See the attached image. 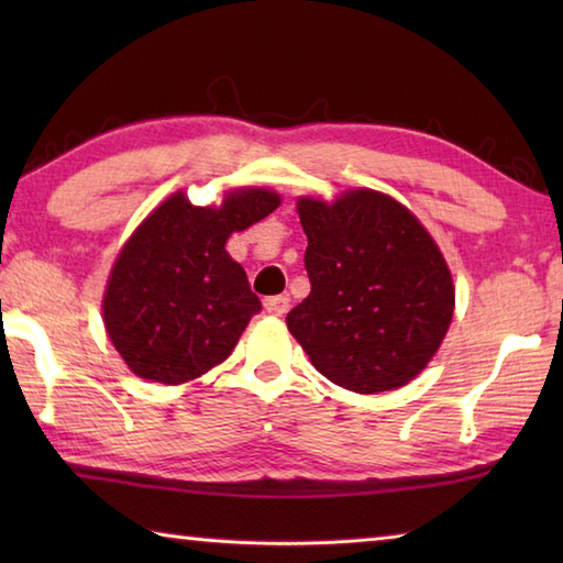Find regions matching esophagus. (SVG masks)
I'll use <instances>...</instances> for the list:
<instances>
[{"mask_svg": "<svg viewBox=\"0 0 563 563\" xmlns=\"http://www.w3.org/2000/svg\"><path fill=\"white\" fill-rule=\"evenodd\" d=\"M263 305H265V312H271V316L280 318V316H285V312H288L290 298H288V295H273V298H265Z\"/></svg>", "mask_w": 563, "mask_h": 563, "instance_id": "obj_1", "label": "esophagus"}]
</instances>
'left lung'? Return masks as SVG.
Segmentation results:
<instances>
[{"label": "left lung", "instance_id": "left-lung-1", "mask_svg": "<svg viewBox=\"0 0 563 563\" xmlns=\"http://www.w3.org/2000/svg\"><path fill=\"white\" fill-rule=\"evenodd\" d=\"M310 295L288 312L290 335L320 375L352 393L407 385L442 345L454 285L440 247L395 198L347 190L300 198Z\"/></svg>", "mask_w": 563, "mask_h": 563}]
</instances>
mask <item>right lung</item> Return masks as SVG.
<instances>
[{
    "mask_svg": "<svg viewBox=\"0 0 563 563\" xmlns=\"http://www.w3.org/2000/svg\"><path fill=\"white\" fill-rule=\"evenodd\" d=\"M278 206L263 188L235 190L221 208L176 194L136 228L103 295V325L133 373L180 385L231 355L263 305L225 241Z\"/></svg>",
    "mask_w": 563,
    "mask_h": 563,
    "instance_id": "right-lung-1",
    "label": "right lung"
}]
</instances>
